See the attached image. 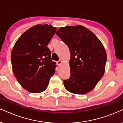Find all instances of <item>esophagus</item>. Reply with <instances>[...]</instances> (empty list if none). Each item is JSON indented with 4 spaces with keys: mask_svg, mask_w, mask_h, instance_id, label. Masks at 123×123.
<instances>
[{
    "mask_svg": "<svg viewBox=\"0 0 123 123\" xmlns=\"http://www.w3.org/2000/svg\"><path fill=\"white\" fill-rule=\"evenodd\" d=\"M62 64V61L61 60H59L58 62H57V64H58V65H59V66L61 65Z\"/></svg>",
    "mask_w": 123,
    "mask_h": 123,
    "instance_id": "esophagus-1",
    "label": "esophagus"
}]
</instances>
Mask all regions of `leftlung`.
<instances>
[{
	"label": "left lung",
	"mask_w": 123,
	"mask_h": 123,
	"mask_svg": "<svg viewBox=\"0 0 123 123\" xmlns=\"http://www.w3.org/2000/svg\"><path fill=\"white\" fill-rule=\"evenodd\" d=\"M56 34L71 54V76L63 80L65 88L76 94L89 93L105 73L107 54L104 46L92 31L81 25L60 28Z\"/></svg>",
	"instance_id": "8db88e82"
}]
</instances>
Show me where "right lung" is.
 <instances>
[{"mask_svg":"<svg viewBox=\"0 0 123 123\" xmlns=\"http://www.w3.org/2000/svg\"><path fill=\"white\" fill-rule=\"evenodd\" d=\"M56 30L51 25H36L21 34L13 47V72L21 86L30 93L45 90L55 73L56 65L47 45Z\"/></svg>","mask_w":123,"mask_h":123,"instance_id":"right-lung-1","label":"right lung"}]
</instances>
